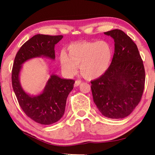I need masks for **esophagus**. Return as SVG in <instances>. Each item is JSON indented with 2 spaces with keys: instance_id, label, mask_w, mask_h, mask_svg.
<instances>
[{
  "instance_id": "obj_1",
  "label": "esophagus",
  "mask_w": 155,
  "mask_h": 155,
  "mask_svg": "<svg viewBox=\"0 0 155 155\" xmlns=\"http://www.w3.org/2000/svg\"><path fill=\"white\" fill-rule=\"evenodd\" d=\"M81 80H76L75 81V84H74V86L75 87H78V86H79L80 84V83H81Z\"/></svg>"
}]
</instances>
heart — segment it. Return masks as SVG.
<instances>
[{
    "instance_id": "heart-1",
    "label": "heart",
    "mask_w": 155,
    "mask_h": 155,
    "mask_svg": "<svg viewBox=\"0 0 155 155\" xmlns=\"http://www.w3.org/2000/svg\"><path fill=\"white\" fill-rule=\"evenodd\" d=\"M113 48L107 41H82L70 44L67 53L59 57L62 71L72 77L79 66L81 75L87 79H95L104 75L111 64Z\"/></svg>"
}]
</instances>
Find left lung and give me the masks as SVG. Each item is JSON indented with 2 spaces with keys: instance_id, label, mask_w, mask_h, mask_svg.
Listing matches in <instances>:
<instances>
[{
  "instance_id": "left-lung-1",
  "label": "left lung",
  "mask_w": 155,
  "mask_h": 155,
  "mask_svg": "<svg viewBox=\"0 0 155 155\" xmlns=\"http://www.w3.org/2000/svg\"><path fill=\"white\" fill-rule=\"evenodd\" d=\"M104 34L114 39V54L107 72L91 81L93 100L103 116L124 118L140 101L145 68L136 44L126 33L114 29Z\"/></svg>"
}]
</instances>
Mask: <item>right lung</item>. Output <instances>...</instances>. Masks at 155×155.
Segmentation results:
<instances>
[{"instance_id": "add662e5", "label": "right lung", "mask_w": 155, "mask_h": 155, "mask_svg": "<svg viewBox=\"0 0 155 155\" xmlns=\"http://www.w3.org/2000/svg\"><path fill=\"white\" fill-rule=\"evenodd\" d=\"M62 35H36L21 46L15 58L12 71V85L21 109L25 114L42 125H50L63 117L67 97L73 89L74 80L51 75L43 92L30 96L23 90L20 82V73L25 61L37 57L55 59V45L62 39Z\"/></svg>"}]
</instances>
